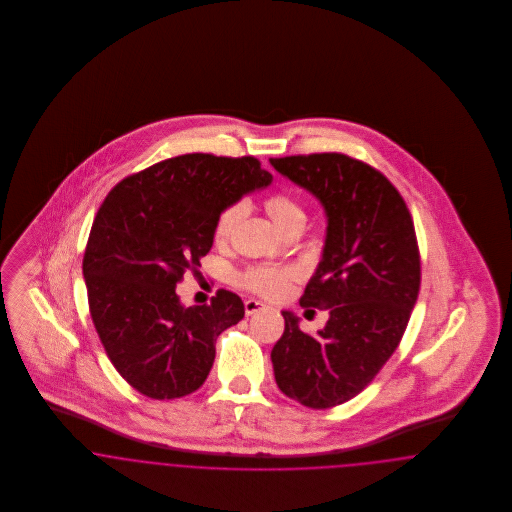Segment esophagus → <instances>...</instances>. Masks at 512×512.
<instances>
[{
  "label": "esophagus",
  "instance_id": "obj_1",
  "mask_svg": "<svg viewBox=\"0 0 512 512\" xmlns=\"http://www.w3.org/2000/svg\"><path fill=\"white\" fill-rule=\"evenodd\" d=\"M267 309V305L263 303V301H257V299H247L245 301V315L247 317H251V315H255V313H261V311H265Z\"/></svg>",
  "mask_w": 512,
  "mask_h": 512
}]
</instances>
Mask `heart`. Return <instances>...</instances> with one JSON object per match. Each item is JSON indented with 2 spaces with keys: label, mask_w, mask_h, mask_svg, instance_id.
Instances as JSON below:
<instances>
[{
  "label": "heart",
  "mask_w": 512,
  "mask_h": 512,
  "mask_svg": "<svg viewBox=\"0 0 512 512\" xmlns=\"http://www.w3.org/2000/svg\"><path fill=\"white\" fill-rule=\"evenodd\" d=\"M244 205L234 203L220 213L215 224L217 240H224L230 236L232 228L242 217ZM267 211L274 224L284 232L297 222H305L303 207L293 199L292 195L274 194L267 199ZM299 270L295 267H276V265H259L244 270L238 282L249 292L259 293L263 297H278L288 290L293 278H297Z\"/></svg>",
  "instance_id": "heart-1"
}]
</instances>
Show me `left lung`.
Here are the masks:
<instances>
[{"mask_svg": "<svg viewBox=\"0 0 512 512\" xmlns=\"http://www.w3.org/2000/svg\"><path fill=\"white\" fill-rule=\"evenodd\" d=\"M315 195L326 215L322 259L301 307H326L315 336L282 311L286 328L270 359L278 388L311 409L365 390L397 349L420 290V255L403 197L382 172L341 153L270 159Z\"/></svg>", "mask_w": 512, "mask_h": 512, "instance_id": "left-lung-1", "label": "left lung"}]
</instances>
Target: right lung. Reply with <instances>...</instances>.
I'll list each match as a JSON object with an SVG mask.
<instances>
[{
	"mask_svg": "<svg viewBox=\"0 0 512 512\" xmlns=\"http://www.w3.org/2000/svg\"><path fill=\"white\" fill-rule=\"evenodd\" d=\"M255 157L188 153L119 182L99 207L82 274L90 315L122 378L151 399L197 390L215 341L245 315L236 293L184 307L176 284L199 267L224 209L270 186Z\"/></svg>",
	"mask_w": 512,
	"mask_h": 512,
	"instance_id": "right-lung-1",
	"label": "right lung"
}]
</instances>
